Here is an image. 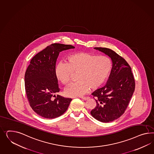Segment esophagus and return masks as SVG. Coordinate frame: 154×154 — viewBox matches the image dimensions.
I'll return each instance as SVG.
<instances>
[{"mask_svg": "<svg viewBox=\"0 0 154 154\" xmlns=\"http://www.w3.org/2000/svg\"><path fill=\"white\" fill-rule=\"evenodd\" d=\"M82 100H83L84 101H87V100H88V99H89V97H80Z\"/></svg>", "mask_w": 154, "mask_h": 154, "instance_id": "1", "label": "esophagus"}]
</instances>
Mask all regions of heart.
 <instances>
[{
  "instance_id": "1",
  "label": "heart",
  "mask_w": 154,
  "mask_h": 154,
  "mask_svg": "<svg viewBox=\"0 0 154 154\" xmlns=\"http://www.w3.org/2000/svg\"><path fill=\"white\" fill-rule=\"evenodd\" d=\"M112 68L109 57L87 52L74 53L66 58V63L60 62L55 67V75L62 84L70 81L72 73L78 72V82L70 84L65 90L70 97H82L89 92L100 88L107 79Z\"/></svg>"
}]
</instances>
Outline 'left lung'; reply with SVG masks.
I'll use <instances>...</instances> for the list:
<instances>
[{"instance_id":"left-lung-1","label":"left lung","mask_w":154,"mask_h":154,"mask_svg":"<svg viewBox=\"0 0 154 154\" xmlns=\"http://www.w3.org/2000/svg\"><path fill=\"white\" fill-rule=\"evenodd\" d=\"M94 48L110 57L112 66L105 85L92 93L97 105L91 114L97 120L109 123L124 113L134 91L135 81L131 67L123 57L110 49Z\"/></svg>"}]
</instances>
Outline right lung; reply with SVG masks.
Returning <instances> with one entry per match:
<instances>
[{
  "instance_id": "obj_1",
  "label": "right lung",
  "mask_w": 154,
  "mask_h": 154,
  "mask_svg": "<svg viewBox=\"0 0 154 154\" xmlns=\"http://www.w3.org/2000/svg\"><path fill=\"white\" fill-rule=\"evenodd\" d=\"M75 48L71 45L54 43L31 59L25 74V86L30 105L37 114L53 119L65 112L72 100L54 94L59 92L54 69L60 53ZM55 96L54 99L53 97Z\"/></svg>"
}]
</instances>
